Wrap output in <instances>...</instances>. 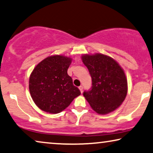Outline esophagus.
Returning <instances> with one entry per match:
<instances>
[{
    "label": "esophagus",
    "instance_id": "esophagus-1",
    "mask_svg": "<svg viewBox=\"0 0 153 153\" xmlns=\"http://www.w3.org/2000/svg\"><path fill=\"white\" fill-rule=\"evenodd\" d=\"M78 88H79V91H80V92L82 93L83 92V87H82V86H79Z\"/></svg>",
    "mask_w": 153,
    "mask_h": 153
}]
</instances>
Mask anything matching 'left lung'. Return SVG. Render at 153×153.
I'll return each mask as SVG.
<instances>
[{"label":"left lung","instance_id":"obj_1","mask_svg":"<svg viewBox=\"0 0 153 153\" xmlns=\"http://www.w3.org/2000/svg\"><path fill=\"white\" fill-rule=\"evenodd\" d=\"M92 78L90 91L83 95L93 111L105 115L116 110L126 98L127 79L124 71L113 58L102 53L81 57Z\"/></svg>","mask_w":153,"mask_h":153}]
</instances>
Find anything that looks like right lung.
Here are the masks:
<instances>
[{
    "label": "right lung",
    "instance_id": "right-lung-1",
    "mask_svg": "<svg viewBox=\"0 0 153 153\" xmlns=\"http://www.w3.org/2000/svg\"><path fill=\"white\" fill-rule=\"evenodd\" d=\"M72 59L54 55L38 64L29 77V88L33 101L43 111L62 112L81 94L67 74Z\"/></svg>",
    "mask_w": 153,
    "mask_h": 153
}]
</instances>
